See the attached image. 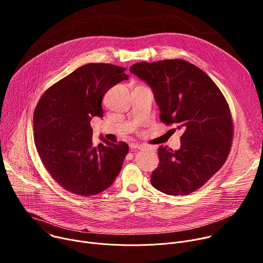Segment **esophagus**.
Instances as JSON below:
<instances>
[{
  "mask_svg": "<svg viewBox=\"0 0 263 263\" xmlns=\"http://www.w3.org/2000/svg\"><path fill=\"white\" fill-rule=\"evenodd\" d=\"M144 145H142V144H140V143H132L131 144V147L132 148H138V149H140V148H142Z\"/></svg>",
  "mask_w": 263,
  "mask_h": 263,
  "instance_id": "1",
  "label": "esophagus"
}]
</instances>
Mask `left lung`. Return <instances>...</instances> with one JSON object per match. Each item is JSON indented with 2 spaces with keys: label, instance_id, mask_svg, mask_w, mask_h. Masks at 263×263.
<instances>
[{
  "label": "left lung",
  "instance_id": "obj_1",
  "mask_svg": "<svg viewBox=\"0 0 263 263\" xmlns=\"http://www.w3.org/2000/svg\"><path fill=\"white\" fill-rule=\"evenodd\" d=\"M130 71L152 88L160 120L184 131L179 149L158 148L152 185L171 196L199 190L230 151L233 125L226 99L205 71L182 59L138 62Z\"/></svg>",
  "mask_w": 263,
  "mask_h": 263
}]
</instances>
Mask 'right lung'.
Listing matches in <instances>:
<instances>
[{
  "label": "right lung",
  "instance_id": "right-lung-1",
  "mask_svg": "<svg viewBox=\"0 0 263 263\" xmlns=\"http://www.w3.org/2000/svg\"><path fill=\"white\" fill-rule=\"evenodd\" d=\"M125 68L88 63L51 86L33 116L34 142L42 162L64 190L82 197L98 195L114 183L129 152L101 137L92 143L90 121L103 118L105 93L129 76Z\"/></svg>",
  "mask_w": 263,
  "mask_h": 263
}]
</instances>
